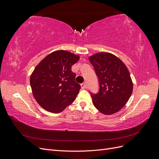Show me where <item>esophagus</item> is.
Returning a JSON list of instances; mask_svg holds the SVG:
<instances>
[{
    "label": "esophagus",
    "mask_w": 159,
    "mask_h": 159,
    "mask_svg": "<svg viewBox=\"0 0 159 159\" xmlns=\"http://www.w3.org/2000/svg\"><path fill=\"white\" fill-rule=\"evenodd\" d=\"M81 88L82 89H85L86 88V85H85V83H83L81 84Z\"/></svg>",
    "instance_id": "esophagus-1"
}]
</instances>
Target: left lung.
I'll list each match as a JSON object with an SVG mask.
<instances>
[{
	"mask_svg": "<svg viewBox=\"0 0 159 159\" xmlns=\"http://www.w3.org/2000/svg\"><path fill=\"white\" fill-rule=\"evenodd\" d=\"M98 78L99 91L90 93L93 103L101 113L110 115L121 109L131 97L133 82L123 61L109 53H99L89 57Z\"/></svg>",
	"mask_w": 159,
	"mask_h": 159,
	"instance_id": "1",
	"label": "left lung"
}]
</instances>
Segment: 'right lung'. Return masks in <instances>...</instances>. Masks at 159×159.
<instances>
[{
	"label": "right lung",
	"mask_w": 159,
	"mask_h": 159,
	"mask_svg": "<svg viewBox=\"0 0 159 159\" xmlns=\"http://www.w3.org/2000/svg\"><path fill=\"white\" fill-rule=\"evenodd\" d=\"M79 59L69 52L57 50L36 67L30 82L34 97L42 107L60 113L74 102L81 86L75 82L76 74L71 71V66Z\"/></svg>",
	"instance_id": "1"
}]
</instances>
